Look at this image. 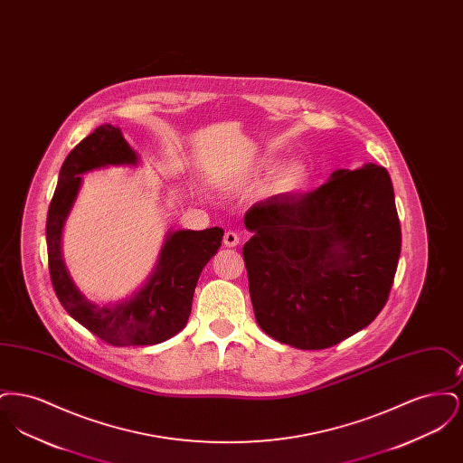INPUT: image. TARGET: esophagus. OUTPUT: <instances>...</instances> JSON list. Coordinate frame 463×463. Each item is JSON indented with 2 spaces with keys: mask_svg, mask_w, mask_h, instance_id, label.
Wrapping results in <instances>:
<instances>
[{
  "mask_svg": "<svg viewBox=\"0 0 463 463\" xmlns=\"http://www.w3.org/2000/svg\"><path fill=\"white\" fill-rule=\"evenodd\" d=\"M223 244H225L227 248H236V246L240 244V236H238V232H234V231H227V232L223 234Z\"/></svg>",
  "mask_w": 463,
  "mask_h": 463,
  "instance_id": "34e87169",
  "label": "esophagus"
}]
</instances>
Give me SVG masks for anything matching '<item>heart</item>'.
<instances>
[{
  "mask_svg": "<svg viewBox=\"0 0 463 463\" xmlns=\"http://www.w3.org/2000/svg\"><path fill=\"white\" fill-rule=\"evenodd\" d=\"M276 168V161L274 159H262L257 166L259 174H270ZM310 170L306 161H291L287 166H283L279 170V174L272 182V189L279 194H297L300 191L306 189L307 185Z\"/></svg>",
  "mask_w": 463,
  "mask_h": 463,
  "instance_id": "1",
  "label": "heart"
}]
</instances>
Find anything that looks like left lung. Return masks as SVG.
Masks as SVG:
<instances>
[{
    "label": "left lung",
    "mask_w": 463,
    "mask_h": 463,
    "mask_svg": "<svg viewBox=\"0 0 463 463\" xmlns=\"http://www.w3.org/2000/svg\"><path fill=\"white\" fill-rule=\"evenodd\" d=\"M242 248L257 323L302 351L340 344L383 308L396 276L401 225L389 172L335 170L306 194H278L244 215Z\"/></svg>",
    "instance_id": "1"
}]
</instances>
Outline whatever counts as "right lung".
Masks as SVG:
<instances>
[{"mask_svg":"<svg viewBox=\"0 0 463 463\" xmlns=\"http://www.w3.org/2000/svg\"><path fill=\"white\" fill-rule=\"evenodd\" d=\"M138 155L118 127L102 125L83 138L61 168L48 208L46 246L52 285L67 314L110 345H155L187 325L203 267L219 251L223 229L170 231L146 285L121 302L99 306L72 283L62 259V231L83 174L108 166H137Z\"/></svg>","mask_w":463,"mask_h":463,"instance_id":"right-lung-1","label":"right lung"}]
</instances>
